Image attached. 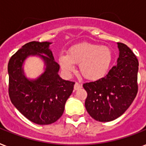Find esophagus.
<instances>
[{
  "instance_id": "obj_1",
  "label": "esophagus",
  "mask_w": 146,
  "mask_h": 146,
  "mask_svg": "<svg viewBox=\"0 0 146 146\" xmlns=\"http://www.w3.org/2000/svg\"><path fill=\"white\" fill-rule=\"evenodd\" d=\"M81 87H82L81 84H80V83H78V82H76V83H75V85H74V89L79 90Z\"/></svg>"
}]
</instances>
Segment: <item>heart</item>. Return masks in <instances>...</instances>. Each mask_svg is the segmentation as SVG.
<instances>
[{
  "label": "heart",
  "instance_id": "b5f03b06",
  "mask_svg": "<svg viewBox=\"0 0 146 146\" xmlns=\"http://www.w3.org/2000/svg\"><path fill=\"white\" fill-rule=\"evenodd\" d=\"M112 57L111 50L107 46L81 43L70 47L67 55L61 54L59 62L62 71L68 76L75 71L74 64H78L84 78L97 80L108 73Z\"/></svg>",
  "mask_w": 146,
  "mask_h": 146
}]
</instances>
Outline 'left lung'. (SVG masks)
I'll return each instance as SVG.
<instances>
[{
  "instance_id": "1",
  "label": "left lung",
  "mask_w": 146,
  "mask_h": 146,
  "mask_svg": "<svg viewBox=\"0 0 146 146\" xmlns=\"http://www.w3.org/2000/svg\"><path fill=\"white\" fill-rule=\"evenodd\" d=\"M117 66L104 77L83 85L87 93L85 100L87 112L101 122L113 121L124 114L138 93V59L125 44L117 42Z\"/></svg>"
}]
</instances>
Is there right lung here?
<instances>
[{
  "mask_svg": "<svg viewBox=\"0 0 146 146\" xmlns=\"http://www.w3.org/2000/svg\"><path fill=\"white\" fill-rule=\"evenodd\" d=\"M50 44L35 41L26 43L11 57L7 66L11 101L25 117L38 125L52 124L62 116L75 84L59 77V65L48 48ZM29 55L42 57L46 65L45 72L35 81L28 80L22 70Z\"/></svg>",
  "mask_w": 146,
  "mask_h": 146,
  "instance_id": "1",
  "label": "right lung"
}]
</instances>
